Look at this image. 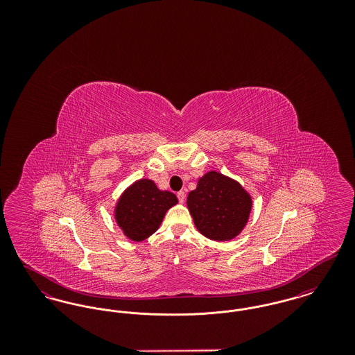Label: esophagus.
<instances>
[{"label":"esophagus","mask_w":355,"mask_h":355,"mask_svg":"<svg viewBox=\"0 0 355 355\" xmlns=\"http://www.w3.org/2000/svg\"><path fill=\"white\" fill-rule=\"evenodd\" d=\"M177 197H178V201H180V202H181V203L185 202V198H186L185 191H182V190H181V191H178V193H177Z\"/></svg>","instance_id":"obj_1"}]
</instances>
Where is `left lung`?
I'll use <instances>...</instances> for the list:
<instances>
[{"label": "left lung", "instance_id": "obj_1", "mask_svg": "<svg viewBox=\"0 0 355 355\" xmlns=\"http://www.w3.org/2000/svg\"><path fill=\"white\" fill-rule=\"evenodd\" d=\"M187 207L198 232L213 241H229L245 227L252 197L236 181L209 171L187 196Z\"/></svg>", "mask_w": 355, "mask_h": 355}]
</instances>
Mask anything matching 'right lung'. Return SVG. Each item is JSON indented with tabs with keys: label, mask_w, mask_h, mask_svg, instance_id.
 <instances>
[{
	"label": "right lung",
	"mask_w": 355,
	"mask_h": 355,
	"mask_svg": "<svg viewBox=\"0 0 355 355\" xmlns=\"http://www.w3.org/2000/svg\"><path fill=\"white\" fill-rule=\"evenodd\" d=\"M177 202L175 194L159 190L152 180H139L121 196L116 220L125 236L139 242L157 232L165 213Z\"/></svg>",
	"instance_id": "right-lung-1"
}]
</instances>
